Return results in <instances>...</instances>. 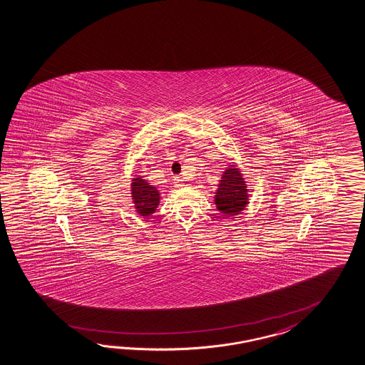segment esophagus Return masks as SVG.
I'll list each match as a JSON object with an SVG mask.
<instances>
[{
  "instance_id": "obj_1",
  "label": "esophagus",
  "mask_w": 365,
  "mask_h": 365,
  "mask_svg": "<svg viewBox=\"0 0 365 365\" xmlns=\"http://www.w3.org/2000/svg\"><path fill=\"white\" fill-rule=\"evenodd\" d=\"M173 183H174V187H183V179H182V178H174V179H173Z\"/></svg>"
}]
</instances>
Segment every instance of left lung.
I'll list each match as a JSON object with an SVG mask.
<instances>
[{"mask_svg": "<svg viewBox=\"0 0 365 365\" xmlns=\"http://www.w3.org/2000/svg\"><path fill=\"white\" fill-rule=\"evenodd\" d=\"M247 197L246 183L239 170L234 166L227 168L215 195L217 210L226 215H237L246 207Z\"/></svg>", "mask_w": 365, "mask_h": 365, "instance_id": "obj_1", "label": "left lung"}]
</instances>
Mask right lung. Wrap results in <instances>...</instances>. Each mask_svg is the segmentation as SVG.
I'll list each match as a JSON object with an SVG mask.
<instances>
[{
    "instance_id": "obj_1",
    "label": "right lung",
    "mask_w": 365,
    "mask_h": 365,
    "mask_svg": "<svg viewBox=\"0 0 365 365\" xmlns=\"http://www.w3.org/2000/svg\"><path fill=\"white\" fill-rule=\"evenodd\" d=\"M131 194H133V200L135 203V208L142 217L151 215L159 205V192L157 188L153 187L146 180L140 178L133 179Z\"/></svg>"
}]
</instances>
